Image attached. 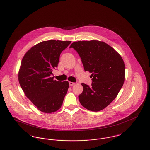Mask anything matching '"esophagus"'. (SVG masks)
I'll return each mask as SVG.
<instances>
[{
  "label": "esophagus",
  "mask_w": 150,
  "mask_h": 150,
  "mask_svg": "<svg viewBox=\"0 0 150 150\" xmlns=\"http://www.w3.org/2000/svg\"><path fill=\"white\" fill-rule=\"evenodd\" d=\"M69 85H70V86H74V85H75V83L70 81V82H69Z\"/></svg>",
  "instance_id": "esophagus-1"
}]
</instances>
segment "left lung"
Masks as SVG:
<instances>
[{"instance_id":"obj_1","label":"left lung","mask_w":150,"mask_h":150,"mask_svg":"<svg viewBox=\"0 0 150 150\" xmlns=\"http://www.w3.org/2000/svg\"><path fill=\"white\" fill-rule=\"evenodd\" d=\"M70 48L81 59L85 71L92 73L91 86L81 84L79 100L83 107L99 111L116 97L125 79V64L121 56L106 43L98 40L78 41Z\"/></svg>"}]
</instances>
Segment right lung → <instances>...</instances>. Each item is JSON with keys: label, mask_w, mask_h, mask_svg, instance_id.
Listing matches in <instances>:
<instances>
[{"label": "right lung", "mask_w": 150, "mask_h": 150, "mask_svg": "<svg viewBox=\"0 0 150 150\" xmlns=\"http://www.w3.org/2000/svg\"><path fill=\"white\" fill-rule=\"evenodd\" d=\"M71 41L50 40L38 43L22 59L18 80L26 96L40 111L52 113L61 107L69 84L51 77L61 52Z\"/></svg>", "instance_id": "add662e5"}]
</instances>
